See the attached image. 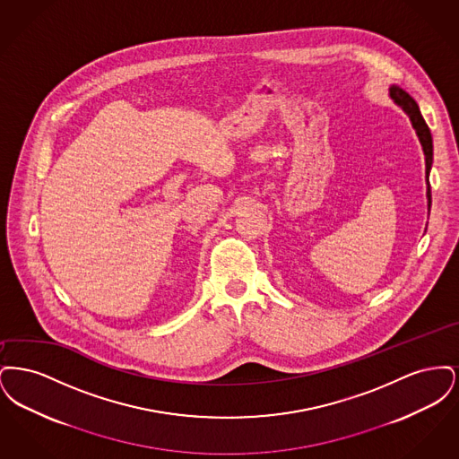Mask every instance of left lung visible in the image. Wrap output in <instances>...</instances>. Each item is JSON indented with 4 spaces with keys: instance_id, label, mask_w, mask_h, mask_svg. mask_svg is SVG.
I'll list each match as a JSON object with an SVG mask.
<instances>
[{
    "instance_id": "obj_1",
    "label": "left lung",
    "mask_w": 459,
    "mask_h": 459,
    "mask_svg": "<svg viewBox=\"0 0 459 459\" xmlns=\"http://www.w3.org/2000/svg\"><path fill=\"white\" fill-rule=\"evenodd\" d=\"M391 98H393L394 101H395L399 107H403V109L410 115V120H411V124H413V127L416 129V134H418V137H420V143H421V146H423L425 161H427V180H429L432 160H434V146H432V134H430V129H429L425 118L421 117V111L418 108L415 100H413L406 91L394 86V88L391 89ZM427 195H429V204H430V203H432V201H430V199H432L430 186H429Z\"/></svg>"
}]
</instances>
